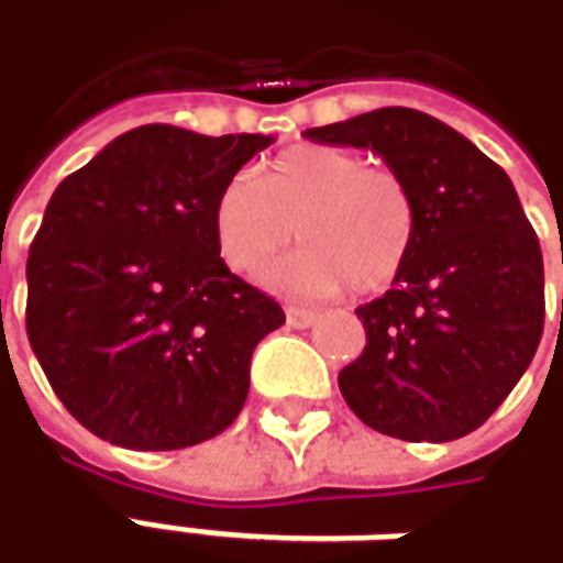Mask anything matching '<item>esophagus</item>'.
<instances>
[{
  "mask_svg": "<svg viewBox=\"0 0 563 563\" xmlns=\"http://www.w3.org/2000/svg\"><path fill=\"white\" fill-rule=\"evenodd\" d=\"M313 322H317V313H310V310H298V307L286 310V325L289 329H310Z\"/></svg>",
  "mask_w": 563,
  "mask_h": 563,
  "instance_id": "obj_1",
  "label": "esophagus"
}]
</instances>
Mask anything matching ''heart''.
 Returning <instances> with one entry per match:
<instances>
[{
  "label": "heart",
  "instance_id": "obj_1",
  "mask_svg": "<svg viewBox=\"0 0 563 563\" xmlns=\"http://www.w3.org/2000/svg\"><path fill=\"white\" fill-rule=\"evenodd\" d=\"M298 229L305 246L265 268V283L301 298H331L350 283L383 292L413 253L419 210L404 177L367 168L365 156L329 144L283 150L253 180L234 174L213 201L225 265L253 271Z\"/></svg>",
  "mask_w": 563,
  "mask_h": 563
}]
</instances>
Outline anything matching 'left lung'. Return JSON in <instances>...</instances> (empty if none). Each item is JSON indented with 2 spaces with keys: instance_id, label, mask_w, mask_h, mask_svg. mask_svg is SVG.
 <instances>
[{
  "instance_id": "8db88e82",
  "label": "left lung",
  "mask_w": 563,
  "mask_h": 563,
  "mask_svg": "<svg viewBox=\"0 0 563 563\" xmlns=\"http://www.w3.org/2000/svg\"><path fill=\"white\" fill-rule=\"evenodd\" d=\"M305 139L377 153L419 210L404 271L355 310L367 343L338 374L343 401L398 440L471 434L543 338V253L516 186L473 141L413 108H379Z\"/></svg>"
}]
</instances>
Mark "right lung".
I'll list each match as a JSON object with an SVG mask.
<instances>
[{"instance_id":"right-lung-1","label":"right lung","mask_w":563,"mask_h":563,"mask_svg":"<svg viewBox=\"0 0 563 563\" xmlns=\"http://www.w3.org/2000/svg\"><path fill=\"white\" fill-rule=\"evenodd\" d=\"M271 135L123 132L47 201L26 334L56 398L108 443L165 452L238 419L283 307L225 268L213 201Z\"/></svg>"}]
</instances>
